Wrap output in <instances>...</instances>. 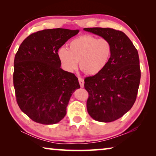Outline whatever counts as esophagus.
Masks as SVG:
<instances>
[{
	"label": "esophagus",
	"instance_id": "obj_1",
	"mask_svg": "<svg viewBox=\"0 0 156 156\" xmlns=\"http://www.w3.org/2000/svg\"><path fill=\"white\" fill-rule=\"evenodd\" d=\"M79 82H80V87H84V80H83L82 78L79 77Z\"/></svg>",
	"mask_w": 156,
	"mask_h": 156
}]
</instances>
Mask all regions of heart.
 <instances>
[{
    "label": "heart",
    "instance_id": "obj_1",
    "mask_svg": "<svg viewBox=\"0 0 156 156\" xmlns=\"http://www.w3.org/2000/svg\"><path fill=\"white\" fill-rule=\"evenodd\" d=\"M112 44L105 38L84 35L72 40L68 48H60L57 57L64 69L72 72L80 68L87 75H97L105 69L112 58Z\"/></svg>",
    "mask_w": 156,
    "mask_h": 156
}]
</instances>
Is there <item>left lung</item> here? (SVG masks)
I'll return each instance as SVG.
<instances>
[{
  "label": "left lung",
  "instance_id": "1",
  "mask_svg": "<svg viewBox=\"0 0 156 156\" xmlns=\"http://www.w3.org/2000/svg\"><path fill=\"white\" fill-rule=\"evenodd\" d=\"M109 40L112 58L105 69L84 80L89 93L87 112L94 120L112 122L121 118L135 103L140 80L138 51L128 36L112 28H84Z\"/></svg>",
  "mask_w": 156,
  "mask_h": 156
}]
</instances>
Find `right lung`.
<instances>
[{"label":"right lung","mask_w":156,"mask_h":156,"mask_svg":"<svg viewBox=\"0 0 156 156\" xmlns=\"http://www.w3.org/2000/svg\"><path fill=\"white\" fill-rule=\"evenodd\" d=\"M79 30L48 29L23 40L14 59L13 84L23 113L41 124H55L66 115L70 97L80 88L74 74L63 70L57 51Z\"/></svg>","instance_id":"1"}]
</instances>
